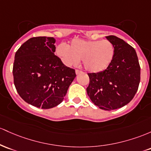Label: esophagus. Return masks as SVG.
Listing matches in <instances>:
<instances>
[{"mask_svg":"<svg viewBox=\"0 0 151 151\" xmlns=\"http://www.w3.org/2000/svg\"><path fill=\"white\" fill-rule=\"evenodd\" d=\"M81 73H82V71H81L79 70H76V75H78V74Z\"/></svg>","mask_w":151,"mask_h":151,"instance_id":"esophagus-1","label":"esophagus"}]
</instances>
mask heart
<instances>
[{"label": "heart", "mask_w": 151, "mask_h": 151, "mask_svg": "<svg viewBox=\"0 0 151 151\" xmlns=\"http://www.w3.org/2000/svg\"><path fill=\"white\" fill-rule=\"evenodd\" d=\"M56 54L68 66L76 65L82 58L83 65L91 73H99L106 70L113 61L115 47L108 40H83L73 39L68 47L60 44Z\"/></svg>", "instance_id": "heart-1"}]
</instances>
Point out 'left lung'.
Here are the masks:
<instances>
[{"label":"left lung","mask_w":151,"mask_h":151,"mask_svg":"<svg viewBox=\"0 0 151 151\" xmlns=\"http://www.w3.org/2000/svg\"><path fill=\"white\" fill-rule=\"evenodd\" d=\"M115 47L112 63L106 70L88 73V96L96 106L111 111L126 106L138 91L140 68L135 49L122 39L106 36Z\"/></svg>","instance_id":"left-lung-1"}]
</instances>
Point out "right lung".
I'll return each mask as SVG.
<instances>
[{
  "label": "right lung",
  "mask_w": 151,
  "mask_h": 151,
  "mask_svg": "<svg viewBox=\"0 0 151 151\" xmlns=\"http://www.w3.org/2000/svg\"><path fill=\"white\" fill-rule=\"evenodd\" d=\"M55 42L51 37L31 38L15 55L13 75L17 92L28 104L43 109L60 104L76 76L74 69L55 55Z\"/></svg>",
  "instance_id": "1"
}]
</instances>
